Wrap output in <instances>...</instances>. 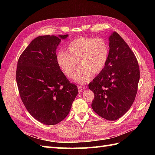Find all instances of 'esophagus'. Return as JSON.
<instances>
[{
	"label": "esophagus",
	"mask_w": 155,
	"mask_h": 155,
	"mask_svg": "<svg viewBox=\"0 0 155 155\" xmlns=\"http://www.w3.org/2000/svg\"><path fill=\"white\" fill-rule=\"evenodd\" d=\"M84 89H85V87H82V86H78V91L79 93H81L82 91H84Z\"/></svg>",
	"instance_id": "esophagus-1"
}]
</instances>
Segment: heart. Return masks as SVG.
I'll return each mask as SVG.
<instances>
[{"mask_svg":"<svg viewBox=\"0 0 155 155\" xmlns=\"http://www.w3.org/2000/svg\"><path fill=\"white\" fill-rule=\"evenodd\" d=\"M65 52H58L56 61L58 68L68 78H72L79 66L74 80L86 84L94 75L102 72L108 58L109 47L101 38L81 37L72 40L66 46Z\"/></svg>","mask_w":155,"mask_h":155,"instance_id":"b5f03b06","label":"heart"}]
</instances>
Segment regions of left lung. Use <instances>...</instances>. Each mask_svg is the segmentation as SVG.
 I'll return each instance as SVG.
<instances>
[{
    "label": "left lung",
    "instance_id": "8db88e82",
    "mask_svg": "<svg viewBox=\"0 0 155 155\" xmlns=\"http://www.w3.org/2000/svg\"><path fill=\"white\" fill-rule=\"evenodd\" d=\"M140 70L137 59L117 32L109 37V54L104 69L88 84L94 98L93 110L102 118L115 120L129 110L135 99Z\"/></svg>",
    "mask_w": 155,
    "mask_h": 155
}]
</instances>
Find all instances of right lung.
I'll return each instance as SVG.
<instances>
[{"label": "right lung", "instance_id": "right-lung-1", "mask_svg": "<svg viewBox=\"0 0 155 155\" xmlns=\"http://www.w3.org/2000/svg\"><path fill=\"white\" fill-rule=\"evenodd\" d=\"M68 35H45L32 40L20 56L16 83L23 104L36 120L45 124L60 123L68 114L78 94L58 68L56 50Z\"/></svg>", "mask_w": 155, "mask_h": 155}]
</instances>
